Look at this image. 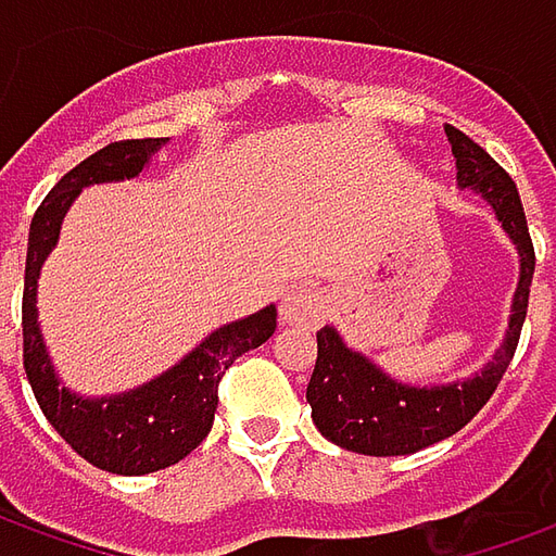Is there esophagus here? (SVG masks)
I'll return each instance as SVG.
<instances>
[{
    "label": "esophagus",
    "instance_id": "obj_1",
    "mask_svg": "<svg viewBox=\"0 0 556 556\" xmlns=\"http://www.w3.org/2000/svg\"><path fill=\"white\" fill-rule=\"evenodd\" d=\"M328 313V294L319 286H294L279 301V316L289 326L316 328Z\"/></svg>",
    "mask_w": 556,
    "mask_h": 556
}]
</instances>
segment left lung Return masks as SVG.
Wrapping results in <instances>:
<instances>
[{"instance_id": "1", "label": "left lung", "mask_w": 556, "mask_h": 556, "mask_svg": "<svg viewBox=\"0 0 556 556\" xmlns=\"http://www.w3.org/2000/svg\"><path fill=\"white\" fill-rule=\"evenodd\" d=\"M456 157V185L490 203L500 218L502 230L515 243L520 258L511 316L500 350L481 371L466 380H451L438 387H414L389 377L377 362L346 346L338 328L326 326L316 331V368L307 383V402L313 422L323 435L343 451L365 456H405L429 444L456 435L500 387L502 374L515 356L517 338L527 319L530 282L535 270L527 215L520 206L515 182L505 169L486 154L478 142H471L463 130L444 127Z\"/></svg>"}]
</instances>
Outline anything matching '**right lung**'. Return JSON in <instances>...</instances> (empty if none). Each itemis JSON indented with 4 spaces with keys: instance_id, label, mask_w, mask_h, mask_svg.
<instances>
[{
    "instance_id": "right-lung-1",
    "label": "right lung",
    "mask_w": 556,
    "mask_h": 556,
    "mask_svg": "<svg viewBox=\"0 0 556 556\" xmlns=\"http://www.w3.org/2000/svg\"><path fill=\"white\" fill-rule=\"evenodd\" d=\"M167 142V136L124 139L90 154L41 200L26 243L24 368L29 387L36 392L41 414L72 451L112 475H149L185 459L213 429L218 380L233 365V358L262 346L277 331V307L270 304L247 319L215 328L188 356L149 383L103 399L78 395L56 377L36 309L41 264L56 247L60 225L81 188L136 179L149 167L151 154H157Z\"/></svg>"
}]
</instances>
